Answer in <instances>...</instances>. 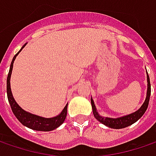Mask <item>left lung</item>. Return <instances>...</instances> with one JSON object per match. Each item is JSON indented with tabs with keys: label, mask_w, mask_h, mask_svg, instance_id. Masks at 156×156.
<instances>
[{
	"label": "left lung",
	"mask_w": 156,
	"mask_h": 156,
	"mask_svg": "<svg viewBox=\"0 0 156 156\" xmlns=\"http://www.w3.org/2000/svg\"><path fill=\"white\" fill-rule=\"evenodd\" d=\"M150 94H151V85H150V80H149V76L147 74V98L145 100V102L143 103V105L140 107V108L139 110H137L136 112H134L133 114L125 115L123 117H118V118H109V117H102L100 115L98 114L96 111V108L94 106L93 99H91V103H92V108H93V112L94 115L96 118L99 122H101V124H105L107 126H108L109 128H113V129H122L124 127H127L131 124H134L136 121H138L144 113L146 112L147 107H148V102H149V99H150Z\"/></svg>",
	"instance_id": "8db88e82"
}]
</instances>
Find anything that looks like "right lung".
Wrapping results in <instances>:
<instances>
[{
	"label": "right lung",
	"instance_id": "obj_1",
	"mask_svg": "<svg viewBox=\"0 0 156 156\" xmlns=\"http://www.w3.org/2000/svg\"><path fill=\"white\" fill-rule=\"evenodd\" d=\"M26 44H24L23 48H21V50L24 48ZM20 50V51H21ZM19 51V52H20ZM19 52L17 54H16L13 60L11 62L10 64V68H9V71L8 74V78H7V95H8V100L10 104L11 109L13 111V113L16 115V117L18 119V121L23 124L24 126L35 130V131H42V132H49V131H53L55 129H56L57 127H59L61 124H62L66 118L67 115V106L68 104L64 107L63 110L62 111V113L55 117L52 118H44L41 116L36 115H32L31 113H28L26 111H24L22 109L18 104L16 102V101L13 98L12 93H11V89H10V76H11V72H12V69H13V63L16 57V55L19 54Z\"/></svg>",
	"mask_w": 156,
	"mask_h": 156
}]
</instances>
